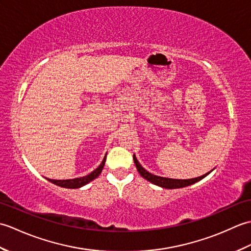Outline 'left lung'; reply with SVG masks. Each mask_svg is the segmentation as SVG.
I'll return each instance as SVG.
<instances>
[{
    "label": "left lung",
    "mask_w": 251,
    "mask_h": 251,
    "mask_svg": "<svg viewBox=\"0 0 251 251\" xmlns=\"http://www.w3.org/2000/svg\"><path fill=\"white\" fill-rule=\"evenodd\" d=\"M134 162L136 164V167H137L138 173L141 175V177H143L148 181H150L151 183L156 184L158 186H162V188H165V189H180V188H184V186H188V185H191V184L197 182V181L201 180L202 178H205L207 175L210 174V172H209V173H207L205 175L201 176V177L193 178V179H185V180H182V179H170V178L159 177V176H155V175H153L151 173L147 172V170L141 166L140 163L138 162V159L135 156V154H134Z\"/></svg>",
    "instance_id": "left-lung-1"
}]
</instances>
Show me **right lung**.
Masks as SVG:
<instances>
[{
    "label": "right lung",
    "instance_id": "1",
    "mask_svg": "<svg viewBox=\"0 0 251 251\" xmlns=\"http://www.w3.org/2000/svg\"><path fill=\"white\" fill-rule=\"evenodd\" d=\"M105 157H106V154L103 158L102 163L99 165L98 168H96L94 172L90 173L87 176H84V177L81 178H74V179H68V180H54V179H49L46 178L47 180L50 181V182L54 183L58 186H61V188H66V189H78L81 188V186L85 185L89 183L90 181H93L94 179H96L98 177V176L101 174L104 166V163H105Z\"/></svg>",
    "mask_w": 251,
    "mask_h": 251
}]
</instances>
